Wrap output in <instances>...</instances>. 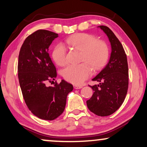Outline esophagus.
Returning a JSON list of instances; mask_svg holds the SVG:
<instances>
[{
  "instance_id": "esophagus-1",
  "label": "esophagus",
  "mask_w": 147,
  "mask_h": 147,
  "mask_svg": "<svg viewBox=\"0 0 147 147\" xmlns=\"http://www.w3.org/2000/svg\"><path fill=\"white\" fill-rule=\"evenodd\" d=\"M74 87L76 90H78V89H81V88H82V86H78V85H74Z\"/></svg>"
}]
</instances>
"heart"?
I'll list each match as a JSON object with an SVG mask.
<instances>
[{
  "label": "heart",
  "instance_id": "obj_1",
  "mask_svg": "<svg viewBox=\"0 0 147 147\" xmlns=\"http://www.w3.org/2000/svg\"><path fill=\"white\" fill-rule=\"evenodd\" d=\"M71 47L82 52L81 60L89 64L94 70L102 67L107 61L108 48L104 41H98L97 38L88 33H78L66 40ZM52 57L57 65L66 63V50L64 46L59 44L54 48ZM64 78L74 84H81L91 75V69L85 63L80 65H69L62 71Z\"/></svg>",
  "mask_w": 147,
  "mask_h": 147
}]
</instances>
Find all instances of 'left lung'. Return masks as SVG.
Wrapping results in <instances>:
<instances>
[{"mask_svg": "<svg viewBox=\"0 0 147 147\" xmlns=\"http://www.w3.org/2000/svg\"><path fill=\"white\" fill-rule=\"evenodd\" d=\"M107 35L111 45L109 61L92 80L99 82L90 86L93 95L86 101L88 109L96 115L107 116L115 112L125 99L128 87L127 57L118 38L106 26H98Z\"/></svg>", "mask_w": 147, "mask_h": 147, "instance_id": "1", "label": "left lung"}]
</instances>
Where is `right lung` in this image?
I'll return each instance as SVG.
<instances>
[{"mask_svg": "<svg viewBox=\"0 0 147 147\" xmlns=\"http://www.w3.org/2000/svg\"><path fill=\"white\" fill-rule=\"evenodd\" d=\"M58 34L38 30L26 38L20 49L18 78L27 107L37 117L53 120L63 113L67 94L73 86L62 80L47 86L57 78L56 68L49 57V47Z\"/></svg>", "mask_w": 147, "mask_h": 147, "instance_id": "obj_1", "label": "right lung"}]
</instances>
